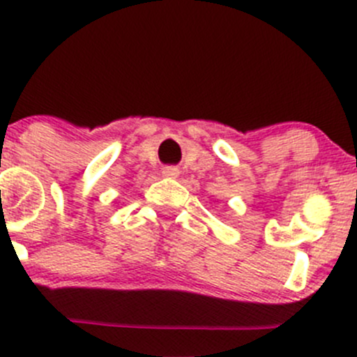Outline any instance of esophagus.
Masks as SVG:
<instances>
[{
  "mask_svg": "<svg viewBox=\"0 0 357 357\" xmlns=\"http://www.w3.org/2000/svg\"><path fill=\"white\" fill-rule=\"evenodd\" d=\"M162 174H164L165 178H178L179 171H178V167H172V165H167V167L162 169Z\"/></svg>",
  "mask_w": 357,
  "mask_h": 357,
  "instance_id": "1",
  "label": "esophagus"
}]
</instances>
